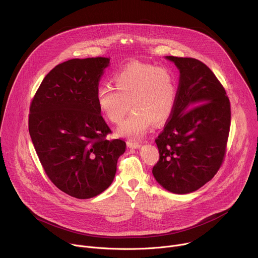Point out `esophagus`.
I'll return each instance as SVG.
<instances>
[{"instance_id":"obj_1","label":"esophagus","mask_w":258,"mask_h":258,"mask_svg":"<svg viewBox=\"0 0 258 258\" xmlns=\"http://www.w3.org/2000/svg\"><path fill=\"white\" fill-rule=\"evenodd\" d=\"M126 144H127V147H128V148H133V149H139L140 147H141V143L136 142V141H132V140L127 141V142H126Z\"/></svg>"}]
</instances>
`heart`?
<instances>
[{
    "label": "heart",
    "instance_id": "b5f03b06",
    "mask_svg": "<svg viewBox=\"0 0 258 258\" xmlns=\"http://www.w3.org/2000/svg\"><path fill=\"white\" fill-rule=\"evenodd\" d=\"M115 87L100 85L97 102L101 112L112 123L122 121L130 108L134 111L117 128L120 136L142 138L153 123H165L173 113L176 86L171 73L153 64L134 62L114 77Z\"/></svg>",
    "mask_w": 258,
    "mask_h": 258
}]
</instances>
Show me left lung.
<instances>
[{"label":"left lung","instance_id":"1","mask_svg":"<svg viewBox=\"0 0 258 258\" xmlns=\"http://www.w3.org/2000/svg\"><path fill=\"white\" fill-rule=\"evenodd\" d=\"M165 59L177 67L179 81L173 113L155 140L160 158L152 173L165 190L188 194L204 186L222 165L231 124L230 101L201 61Z\"/></svg>","mask_w":258,"mask_h":258}]
</instances>
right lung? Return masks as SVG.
<instances>
[{
  "mask_svg": "<svg viewBox=\"0 0 258 258\" xmlns=\"http://www.w3.org/2000/svg\"><path fill=\"white\" fill-rule=\"evenodd\" d=\"M110 59H71L53 68L36 92L28 120L39 159L54 185L78 199L111 185L125 142L109 141L97 89Z\"/></svg>",
  "mask_w": 258,
  "mask_h": 258,
  "instance_id": "obj_1",
  "label": "right lung"
}]
</instances>
